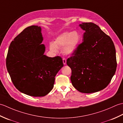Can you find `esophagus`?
Instances as JSON below:
<instances>
[{"label":"esophagus","instance_id":"esophagus-1","mask_svg":"<svg viewBox=\"0 0 123 123\" xmlns=\"http://www.w3.org/2000/svg\"><path fill=\"white\" fill-rule=\"evenodd\" d=\"M63 64H64V65H66V63H67V60H66V59H65V58H63Z\"/></svg>","mask_w":123,"mask_h":123}]
</instances>
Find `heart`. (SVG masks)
Masks as SVG:
<instances>
[{
	"instance_id": "b5f03b06",
	"label": "heart",
	"mask_w": 123,
	"mask_h": 123,
	"mask_svg": "<svg viewBox=\"0 0 123 123\" xmlns=\"http://www.w3.org/2000/svg\"><path fill=\"white\" fill-rule=\"evenodd\" d=\"M81 40V36L77 31L66 32L59 35L55 40L54 43L49 44V49L53 52H57V48H63L66 54H71L76 50Z\"/></svg>"
}]
</instances>
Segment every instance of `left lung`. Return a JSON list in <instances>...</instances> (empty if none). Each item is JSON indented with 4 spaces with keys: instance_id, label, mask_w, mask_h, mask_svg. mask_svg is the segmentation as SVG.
I'll return each instance as SVG.
<instances>
[{
    "instance_id": "left-lung-1",
    "label": "left lung",
    "mask_w": 123,
    "mask_h": 123,
    "mask_svg": "<svg viewBox=\"0 0 123 123\" xmlns=\"http://www.w3.org/2000/svg\"><path fill=\"white\" fill-rule=\"evenodd\" d=\"M83 41L67 64L71 69L73 86L82 93L97 92L105 88L116 72V49L113 41L93 23H83Z\"/></svg>"
}]
</instances>
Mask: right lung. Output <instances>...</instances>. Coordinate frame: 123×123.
<instances>
[{
	"label": "right lung",
	"instance_id": "add662e5",
	"mask_svg": "<svg viewBox=\"0 0 123 123\" xmlns=\"http://www.w3.org/2000/svg\"><path fill=\"white\" fill-rule=\"evenodd\" d=\"M41 28L31 26L25 28L10 44L6 67L15 87L20 92L33 97L46 95L53 88L55 77L63 67L59 56L44 55L41 44Z\"/></svg>",
	"mask_w": 123,
	"mask_h": 123
}]
</instances>
